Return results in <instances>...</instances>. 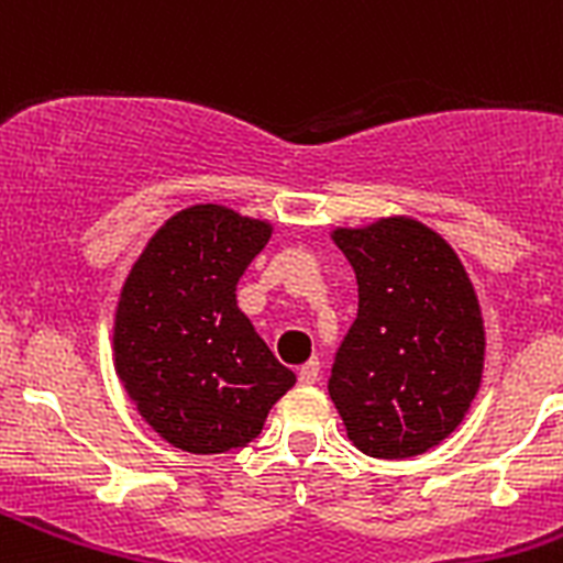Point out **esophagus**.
Instances as JSON below:
<instances>
[{"label": "esophagus", "instance_id": "1", "mask_svg": "<svg viewBox=\"0 0 563 563\" xmlns=\"http://www.w3.org/2000/svg\"><path fill=\"white\" fill-rule=\"evenodd\" d=\"M318 377H321V363H318V361L305 363V366L298 369V383H305V386H312V383H318Z\"/></svg>", "mask_w": 563, "mask_h": 563}]
</instances>
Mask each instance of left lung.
Masks as SVG:
<instances>
[{
    "label": "left lung",
    "mask_w": 563,
    "mask_h": 563,
    "mask_svg": "<svg viewBox=\"0 0 563 563\" xmlns=\"http://www.w3.org/2000/svg\"><path fill=\"white\" fill-rule=\"evenodd\" d=\"M332 239L357 278L332 402L363 454H422L460 426L479 389L485 330L474 285L449 242L415 220L341 228Z\"/></svg>",
    "instance_id": "8db88e82"
}]
</instances>
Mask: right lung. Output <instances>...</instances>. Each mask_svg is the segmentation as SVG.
<instances>
[{"label":"right lung","mask_w":563,"mask_h":563,"mask_svg":"<svg viewBox=\"0 0 563 563\" xmlns=\"http://www.w3.org/2000/svg\"><path fill=\"white\" fill-rule=\"evenodd\" d=\"M271 225L194 206L154 233L114 316V366L143 420L174 449H245L296 383L236 307Z\"/></svg>","instance_id":"obj_1"}]
</instances>
